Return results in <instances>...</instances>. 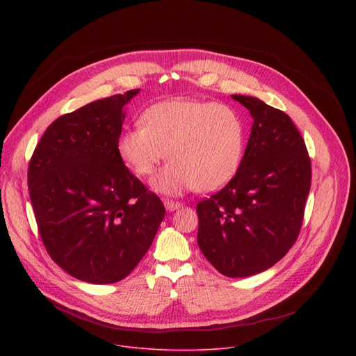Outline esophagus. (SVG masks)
I'll use <instances>...</instances> for the list:
<instances>
[{
  "label": "esophagus",
  "instance_id": "obj_1",
  "mask_svg": "<svg viewBox=\"0 0 356 356\" xmlns=\"http://www.w3.org/2000/svg\"><path fill=\"white\" fill-rule=\"evenodd\" d=\"M163 202H165V207H166L168 211H175V210H177L181 206V202L173 201V200H165Z\"/></svg>",
  "mask_w": 356,
  "mask_h": 356
}]
</instances>
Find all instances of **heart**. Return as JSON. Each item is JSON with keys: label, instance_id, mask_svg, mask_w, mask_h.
I'll return each mask as SVG.
<instances>
[{"label": "heart", "instance_id": "b5f03b06", "mask_svg": "<svg viewBox=\"0 0 356 356\" xmlns=\"http://www.w3.org/2000/svg\"><path fill=\"white\" fill-rule=\"evenodd\" d=\"M243 150L245 125L235 108L183 98L150 107L118 140L120 156L140 177L154 173L168 152L170 162L154 179L166 194L218 190L235 176Z\"/></svg>", "mask_w": 356, "mask_h": 356}]
</instances>
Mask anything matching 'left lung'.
Returning a JSON list of instances; mask_svg holds the SVG:
<instances>
[{
    "instance_id": "8db88e82",
    "label": "left lung",
    "mask_w": 356,
    "mask_h": 356,
    "mask_svg": "<svg viewBox=\"0 0 356 356\" xmlns=\"http://www.w3.org/2000/svg\"><path fill=\"white\" fill-rule=\"evenodd\" d=\"M232 98L253 125L239 169L197 204V242L224 276L248 277L279 262L298 238L312 186V162L291 118L255 97Z\"/></svg>"
}]
</instances>
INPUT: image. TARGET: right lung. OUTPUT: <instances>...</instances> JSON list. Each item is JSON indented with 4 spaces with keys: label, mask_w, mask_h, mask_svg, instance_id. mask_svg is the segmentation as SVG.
<instances>
[{
    "label": "right lung",
    "mask_w": 356,
    "mask_h": 356,
    "mask_svg": "<svg viewBox=\"0 0 356 356\" xmlns=\"http://www.w3.org/2000/svg\"><path fill=\"white\" fill-rule=\"evenodd\" d=\"M129 90L50 124L28 166L42 242L70 276L110 284L127 277L150 248L166 210L124 165L118 140Z\"/></svg>",
    "instance_id": "right-lung-1"
}]
</instances>
